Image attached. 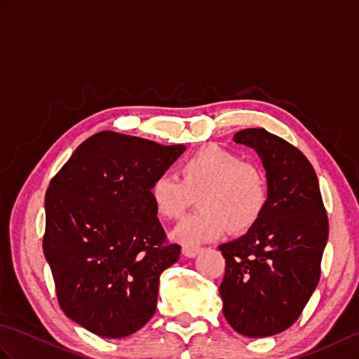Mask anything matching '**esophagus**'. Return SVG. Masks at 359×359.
I'll use <instances>...</instances> for the list:
<instances>
[{"label": "esophagus", "mask_w": 359, "mask_h": 359, "mask_svg": "<svg viewBox=\"0 0 359 359\" xmlns=\"http://www.w3.org/2000/svg\"><path fill=\"white\" fill-rule=\"evenodd\" d=\"M201 253V248L199 247H184L182 248V255H184L185 257H196L197 255Z\"/></svg>", "instance_id": "esophagus-1"}]
</instances>
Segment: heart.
Masks as SVG:
<instances>
[{
	"instance_id": "b5f03b06",
	"label": "heart",
	"mask_w": 359,
	"mask_h": 359,
	"mask_svg": "<svg viewBox=\"0 0 359 359\" xmlns=\"http://www.w3.org/2000/svg\"><path fill=\"white\" fill-rule=\"evenodd\" d=\"M177 177H156L149 199L157 216L165 220L184 216L196 199L199 211L174 231V239L187 247L216 241L226 228L231 234L248 231L269 203L261 168L219 147H205L185 158L177 168Z\"/></svg>"
}]
</instances>
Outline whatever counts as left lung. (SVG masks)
<instances>
[{
    "mask_svg": "<svg viewBox=\"0 0 359 359\" xmlns=\"http://www.w3.org/2000/svg\"><path fill=\"white\" fill-rule=\"evenodd\" d=\"M262 160L269 203L241 238L219 245L225 276L219 287L224 316L248 338L293 325L313 294L329 239V220L313 166L293 144L264 128L234 134Z\"/></svg>",
    "mask_w": 359,
    "mask_h": 359,
    "instance_id": "1",
    "label": "left lung"
}]
</instances>
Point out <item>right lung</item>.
<instances>
[{"label":"right lung","mask_w":359,"mask_h":359,"mask_svg":"<svg viewBox=\"0 0 359 359\" xmlns=\"http://www.w3.org/2000/svg\"><path fill=\"white\" fill-rule=\"evenodd\" d=\"M185 149L103 131L50 180L43 250L60 307L83 329L125 338L156 313L160 274L180 247L165 243L149 187Z\"/></svg>","instance_id":"add662e5"}]
</instances>
